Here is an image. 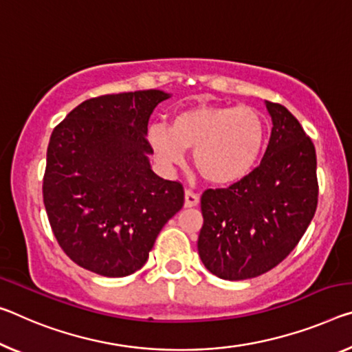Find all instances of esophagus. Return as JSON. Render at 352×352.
Wrapping results in <instances>:
<instances>
[{"instance_id":"obj_1","label":"esophagus","mask_w":352,"mask_h":352,"mask_svg":"<svg viewBox=\"0 0 352 352\" xmlns=\"http://www.w3.org/2000/svg\"><path fill=\"white\" fill-rule=\"evenodd\" d=\"M199 205V196L194 194L192 191H186L185 192V206L186 208H191V206H197Z\"/></svg>"}]
</instances>
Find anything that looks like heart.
I'll list each match as a JSON object with an SVG mask.
<instances>
[{
	"label": "heart",
	"instance_id": "heart-1",
	"mask_svg": "<svg viewBox=\"0 0 352 352\" xmlns=\"http://www.w3.org/2000/svg\"><path fill=\"white\" fill-rule=\"evenodd\" d=\"M146 136L153 158L166 170L185 163V150L192 148L194 166L206 182L232 185L258 160L266 120L250 106L197 104L175 113L169 126L150 125Z\"/></svg>",
	"mask_w": 352,
	"mask_h": 352
}]
</instances>
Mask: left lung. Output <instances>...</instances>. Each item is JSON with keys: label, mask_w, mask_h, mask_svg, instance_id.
<instances>
[{"label": "left lung", "mask_w": 352, "mask_h": 352, "mask_svg": "<svg viewBox=\"0 0 352 352\" xmlns=\"http://www.w3.org/2000/svg\"><path fill=\"white\" fill-rule=\"evenodd\" d=\"M265 104L272 130L260 166L232 186L206 189L200 199V260L224 280H246L277 266L316 211L314 142L285 106Z\"/></svg>", "instance_id": "1"}]
</instances>
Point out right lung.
I'll return each mask as SVG.
<instances>
[{
  "label": "right lung",
  "instance_id": "obj_1",
  "mask_svg": "<svg viewBox=\"0 0 352 352\" xmlns=\"http://www.w3.org/2000/svg\"><path fill=\"white\" fill-rule=\"evenodd\" d=\"M169 97L148 89L86 100L52 133L43 204L59 246L87 271L141 270L182 210L183 188L152 170L146 138L153 109Z\"/></svg>",
  "mask_w": 352,
  "mask_h": 352
}]
</instances>
